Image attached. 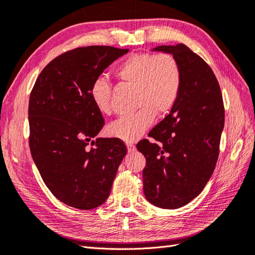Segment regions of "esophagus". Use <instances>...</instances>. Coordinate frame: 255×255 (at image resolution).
<instances>
[{
	"instance_id": "34e87169",
	"label": "esophagus",
	"mask_w": 255,
	"mask_h": 255,
	"mask_svg": "<svg viewBox=\"0 0 255 255\" xmlns=\"http://www.w3.org/2000/svg\"><path fill=\"white\" fill-rule=\"evenodd\" d=\"M127 147H128V152H132V151H134V150H135V146H134V144L128 143V144H127Z\"/></svg>"
}]
</instances>
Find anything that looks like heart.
Returning a JSON list of instances; mask_svg holds the SVG:
<instances>
[{"instance_id":"heart-1","label":"heart","mask_w":255,"mask_h":255,"mask_svg":"<svg viewBox=\"0 0 255 255\" xmlns=\"http://www.w3.org/2000/svg\"><path fill=\"white\" fill-rule=\"evenodd\" d=\"M115 74L123 84L136 88L133 115L123 117L107 128L111 137L132 143L138 139L158 116L166 115L177 104L182 86V73L177 59L169 53H137L124 59ZM90 99L103 115L111 112V87L105 78L90 86Z\"/></svg>"}]
</instances>
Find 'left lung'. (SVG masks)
Returning a JSON list of instances; mask_svg holds the SVG:
<instances>
[{
  "label": "left lung",
  "mask_w": 255,
  "mask_h": 255,
  "mask_svg": "<svg viewBox=\"0 0 255 255\" xmlns=\"http://www.w3.org/2000/svg\"><path fill=\"white\" fill-rule=\"evenodd\" d=\"M151 51L172 54L182 73L177 104L143 139L137 149L146 158L145 197L166 209L182 207L199 195L212 177L225 123L223 96L214 72L183 43Z\"/></svg>",
  "instance_id": "obj_1"
}]
</instances>
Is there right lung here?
<instances>
[{"mask_svg": "<svg viewBox=\"0 0 255 255\" xmlns=\"http://www.w3.org/2000/svg\"><path fill=\"white\" fill-rule=\"evenodd\" d=\"M128 52L107 46L71 50L44 67L31 90L32 159L51 193L69 206L93 209L104 204L127 154L121 139H94L105 120L89 90L113 61Z\"/></svg>", "mask_w": 255, "mask_h": 255, "instance_id": "add662e5", "label": "right lung"}]
</instances>
